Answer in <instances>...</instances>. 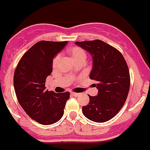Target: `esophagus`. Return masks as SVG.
Masks as SVG:
<instances>
[{
	"label": "esophagus",
	"instance_id": "34e87169",
	"mask_svg": "<svg viewBox=\"0 0 150 150\" xmlns=\"http://www.w3.org/2000/svg\"><path fill=\"white\" fill-rule=\"evenodd\" d=\"M71 95L73 96H79L81 95V93H76V92H71Z\"/></svg>",
	"mask_w": 150,
	"mask_h": 150
}]
</instances>
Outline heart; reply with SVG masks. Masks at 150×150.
<instances>
[{"mask_svg": "<svg viewBox=\"0 0 150 150\" xmlns=\"http://www.w3.org/2000/svg\"><path fill=\"white\" fill-rule=\"evenodd\" d=\"M68 53L71 55V58L74 62H77L79 60H86V52L81 47L74 46V47H70L68 50ZM58 60H59V55H56L53 59L52 62V66L53 68H55L58 65Z\"/></svg>", "mask_w": 150, "mask_h": 150, "instance_id": "heart-1", "label": "heart"}]
</instances>
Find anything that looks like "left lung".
Listing matches in <instances>:
<instances>
[{"instance_id": "obj_1", "label": "left lung", "mask_w": 150, "mask_h": 150, "mask_svg": "<svg viewBox=\"0 0 150 150\" xmlns=\"http://www.w3.org/2000/svg\"><path fill=\"white\" fill-rule=\"evenodd\" d=\"M75 44L92 54L89 78L96 81L98 90L96 96L88 95L89 103L82 107V112L93 122L109 121L120 111L129 94L130 75L126 60L119 51L101 40Z\"/></svg>"}]
</instances>
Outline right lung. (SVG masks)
I'll use <instances>...</instances> for the list:
<instances>
[{"mask_svg": "<svg viewBox=\"0 0 150 150\" xmlns=\"http://www.w3.org/2000/svg\"><path fill=\"white\" fill-rule=\"evenodd\" d=\"M67 41H41L21 58L14 75V86L18 103L32 119L42 125L55 123L64 114L69 92L46 91L45 81L52 72L54 56Z\"/></svg>", "mask_w": 150, "mask_h": 150, "instance_id": "right-lung-1", "label": "right lung"}]
</instances>
